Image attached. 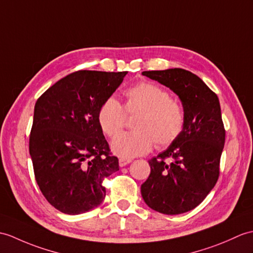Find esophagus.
Here are the masks:
<instances>
[{
    "mask_svg": "<svg viewBox=\"0 0 253 253\" xmlns=\"http://www.w3.org/2000/svg\"><path fill=\"white\" fill-rule=\"evenodd\" d=\"M129 163H131L130 158H125V157L120 158V166H121V167H124V166L128 165Z\"/></svg>",
    "mask_w": 253,
    "mask_h": 253,
    "instance_id": "1",
    "label": "esophagus"
}]
</instances>
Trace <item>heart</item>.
Segmentation results:
<instances>
[{"label":"heart","mask_w":253,"mask_h":253,"mask_svg":"<svg viewBox=\"0 0 253 253\" xmlns=\"http://www.w3.org/2000/svg\"><path fill=\"white\" fill-rule=\"evenodd\" d=\"M125 103L108 98L100 105L98 124L105 136L114 138L124 127L127 115L139 113L134 122L136 131L113 140L112 150L122 157H133L174 143L184 131L186 114L182 104L160 85L142 82L124 91Z\"/></svg>","instance_id":"obj_1"}]
</instances>
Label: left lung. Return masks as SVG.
<instances>
[{
	"label": "left lung",
	"instance_id": "obj_1",
	"mask_svg": "<svg viewBox=\"0 0 253 253\" xmlns=\"http://www.w3.org/2000/svg\"><path fill=\"white\" fill-rule=\"evenodd\" d=\"M142 74L177 93L185 110L186 125L174 143L149 161L151 173L141 185V195L158 212L184 213L197 207L219 179L225 142L219 98L184 69Z\"/></svg>",
	"mask_w": 253,
	"mask_h": 253
}]
</instances>
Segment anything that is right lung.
<instances>
[{"instance_id": "1", "label": "right lung", "mask_w": 253, "mask_h": 253, "mask_svg": "<svg viewBox=\"0 0 253 253\" xmlns=\"http://www.w3.org/2000/svg\"><path fill=\"white\" fill-rule=\"evenodd\" d=\"M126 74L80 70L35 103L29 139L34 177L47 202L63 213L99 206L105 197L103 180L120 170L97 114Z\"/></svg>"}]
</instances>
